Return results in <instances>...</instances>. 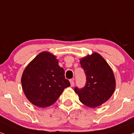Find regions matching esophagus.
Segmentation results:
<instances>
[{"mask_svg":"<svg viewBox=\"0 0 134 134\" xmlns=\"http://www.w3.org/2000/svg\"><path fill=\"white\" fill-rule=\"evenodd\" d=\"M70 86L74 87V79H70Z\"/></svg>","mask_w":134,"mask_h":134,"instance_id":"34e87169","label":"esophagus"}]
</instances>
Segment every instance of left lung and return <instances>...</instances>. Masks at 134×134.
Instances as JSON below:
<instances>
[{
	"label": "left lung",
	"mask_w": 134,
	"mask_h": 134,
	"mask_svg": "<svg viewBox=\"0 0 134 134\" xmlns=\"http://www.w3.org/2000/svg\"><path fill=\"white\" fill-rule=\"evenodd\" d=\"M80 65L86 75V83L82 88L75 87L80 101L85 105L95 108L107 101L115 88L113 71L107 62L97 52L83 57Z\"/></svg>",
	"instance_id": "8db88e82"
}]
</instances>
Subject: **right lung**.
I'll use <instances>...</instances> for the list:
<instances>
[{
  "mask_svg": "<svg viewBox=\"0 0 134 134\" xmlns=\"http://www.w3.org/2000/svg\"><path fill=\"white\" fill-rule=\"evenodd\" d=\"M21 82L27 99L41 108L54 104L64 88L70 85L56 57L48 52L40 53L28 64Z\"/></svg>",
  "mask_w": 134,
  "mask_h": 134,
  "instance_id": "1",
  "label": "right lung"
}]
</instances>
